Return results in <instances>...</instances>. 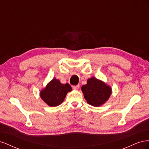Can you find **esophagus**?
Listing matches in <instances>:
<instances>
[{"instance_id": "esophagus-1", "label": "esophagus", "mask_w": 149, "mask_h": 149, "mask_svg": "<svg viewBox=\"0 0 149 149\" xmlns=\"http://www.w3.org/2000/svg\"><path fill=\"white\" fill-rule=\"evenodd\" d=\"M72 88H73V89H74L77 90L79 88V85L78 84V85H76V86H73V87H72Z\"/></svg>"}]
</instances>
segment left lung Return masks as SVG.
I'll return each instance as SVG.
<instances>
[{"mask_svg": "<svg viewBox=\"0 0 149 149\" xmlns=\"http://www.w3.org/2000/svg\"><path fill=\"white\" fill-rule=\"evenodd\" d=\"M81 90L87 102L96 107L104 103L111 94V88L109 86L94 78L88 79L87 84L82 86Z\"/></svg>", "mask_w": 149, "mask_h": 149, "instance_id": "obj_1", "label": "left lung"}]
</instances>
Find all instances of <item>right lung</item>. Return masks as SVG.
<instances>
[{"instance_id":"add662e5","label":"right lung","mask_w":149,"mask_h":149,"mask_svg":"<svg viewBox=\"0 0 149 149\" xmlns=\"http://www.w3.org/2000/svg\"><path fill=\"white\" fill-rule=\"evenodd\" d=\"M69 84H61L59 80L53 79L40 93L42 100L49 106H57L64 101L66 94L71 91Z\"/></svg>"}]
</instances>
